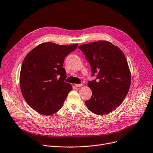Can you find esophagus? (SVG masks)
<instances>
[{
	"instance_id": "esophagus-1",
	"label": "esophagus",
	"mask_w": 153,
	"mask_h": 153,
	"mask_svg": "<svg viewBox=\"0 0 153 153\" xmlns=\"http://www.w3.org/2000/svg\"><path fill=\"white\" fill-rule=\"evenodd\" d=\"M83 85V84H75V86L76 87H82Z\"/></svg>"
}]
</instances>
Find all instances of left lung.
Wrapping results in <instances>:
<instances>
[{"instance_id":"left-lung-1","label":"left lung","mask_w":153,"mask_h":153,"mask_svg":"<svg viewBox=\"0 0 153 153\" xmlns=\"http://www.w3.org/2000/svg\"><path fill=\"white\" fill-rule=\"evenodd\" d=\"M91 66L94 80L88 82L92 95L85 102L94 114L106 115L119 107L129 91L131 74L126 58L117 46L99 41L79 46Z\"/></svg>"}]
</instances>
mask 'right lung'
<instances>
[{"mask_svg": "<svg viewBox=\"0 0 153 153\" xmlns=\"http://www.w3.org/2000/svg\"><path fill=\"white\" fill-rule=\"evenodd\" d=\"M77 46L44 43L25 56L20 71V89L27 103L38 113L51 115L62 107L72 89L65 82L63 62Z\"/></svg>", "mask_w": 153, "mask_h": 153, "instance_id": "add662e5", "label": "right lung"}]
</instances>
